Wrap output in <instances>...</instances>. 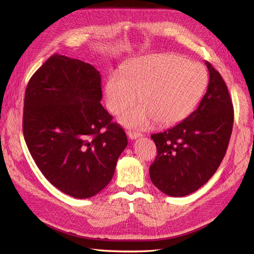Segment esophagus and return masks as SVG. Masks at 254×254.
I'll return each mask as SVG.
<instances>
[{"label":"esophagus","mask_w":254,"mask_h":254,"mask_svg":"<svg viewBox=\"0 0 254 254\" xmlns=\"http://www.w3.org/2000/svg\"><path fill=\"white\" fill-rule=\"evenodd\" d=\"M127 134L129 136V139H131V140H135V139H137V137L143 136L142 133L137 132V131H134V130H129V131L127 132Z\"/></svg>","instance_id":"esophagus-1"}]
</instances>
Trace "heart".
<instances>
[{
	"instance_id": "obj_1",
	"label": "heart",
	"mask_w": 254,
	"mask_h": 254,
	"mask_svg": "<svg viewBox=\"0 0 254 254\" xmlns=\"http://www.w3.org/2000/svg\"><path fill=\"white\" fill-rule=\"evenodd\" d=\"M209 81L206 68L176 54H152L136 58L111 72L105 94L108 109L118 114L136 101L142 104L121 117L123 124L144 129L153 122L160 126L178 124L195 110Z\"/></svg>"
}]
</instances>
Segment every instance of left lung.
Listing matches in <instances>:
<instances>
[{
    "mask_svg": "<svg viewBox=\"0 0 254 254\" xmlns=\"http://www.w3.org/2000/svg\"><path fill=\"white\" fill-rule=\"evenodd\" d=\"M209 86L198 108L166 131L151 134L158 155L149 167L151 182L173 197L194 193L217 171L231 137L232 99L219 72L205 63Z\"/></svg>",
    "mask_w": 254,
    "mask_h": 254,
    "instance_id": "1",
    "label": "left lung"
}]
</instances>
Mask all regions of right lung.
Listing matches in <instances>:
<instances>
[{"label":"right lung","instance_id":"right-lung-1","mask_svg":"<svg viewBox=\"0 0 254 254\" xmlns=\"http://www.w3.org/2000/svg\"><path fill=\"white\" fill-rule=\"evenodd\" d=\"M101 83L93 65L55 54L25 91L27 148L45 178L74 198L92 197L108 186L128 143L101 104Z\"/></svg>","mask_w":254,"mask_h":254}]
</instances>
